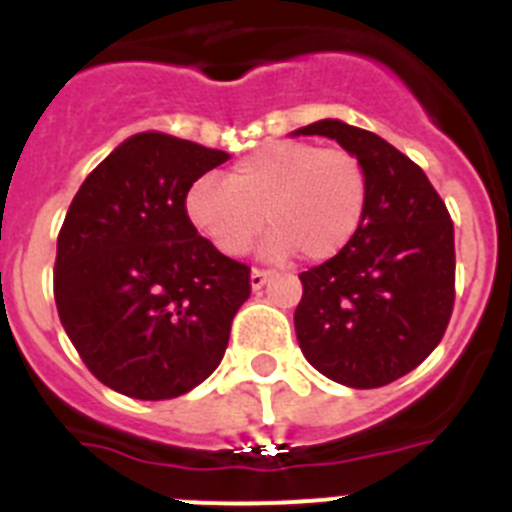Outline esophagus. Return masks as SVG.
Returning <instances> with one entry per match:
<instances>
[{
  "label": "esophagus",
  "mask_w": 512,
  "mask_h": 512,
  "mask_svg": "<svg viewBox=\"0 0 512 512\" xmlns=\"http://www.w3.org/2000/svg\"><path fill=\"white\" fill-rule=\"evenodd\" d=\"M271 271L264 269H251V289H261L266 282H269Z\"/></svg>",
  "instance_id": "34e87169"
}]
</instances>
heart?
<instances>
[{"mask_svg": "<svg viewBox=\"0 0 512 512\" xmlns=\"http://www.w3.org/2000/svg\"><path fill=\"white\" fill-rule=\"evenodd\" d=\"M369 200L359 158L346 148L277 140L243 156L225 182L200 179L184 197L194 230L225 256H243L261 230L264 253L328 261L354 241Z\"/></svg>", "mask_w": 512, "mask_h": 512, "instance_id": "obj_1", "label": "heart"}]
</instances>
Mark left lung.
<instances>
[{"mask_svg": "<svg viewBox=\"0 0 512 512\" xmlns=\"http://www.w3.org/2000/svg\"><path fill=\"white\" fill-rule=\"evenodd\" d=\"M292 135H325L354 153L369 200L354 241L302 271L297 343L320 374L374 390L413 372L441 343L454 310V223L418 164L343 120Z\"/></svg>", "mask_w": 512, "mask_h": 512, "instance_id": "8db88e82", "label": "left lung"}]
</instances>
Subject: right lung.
Here are the masks:
<instances>
[{"instance_id":"obj_1","label":"right lung","mask_w":512,"mask_h":512,"mask_svg":"<svg viewBox=\"0 0 512 512\" xmlns=\"http://www.w3.org/2000/svg\"><path fill=\"white\" fill-rule=\"evenodd\" d=\"M228 153L130 135L84 179L58 233V318L89 372L120 395L171 400L223 361L251 269L217 251L184 197Z\"/></svg>"}]
</instances>
